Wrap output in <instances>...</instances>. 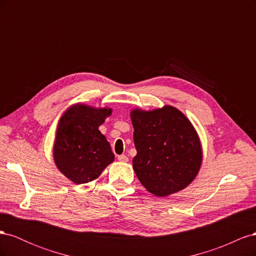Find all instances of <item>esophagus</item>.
Here are the masks:
<instances>
[{
	"label": "esophagus",
	"mask_w": 256,
	"mask_h": 256,
	"mask_svg": "<svg viewBox=\"0 0 256 256\" xmlns=\"http://www.w3.org/2000/svg\"><path fill=\"white\" fill-rule=\"evenodd\" d=\"M118 159L120 162H127L128 161V157L125 156V154H120V156L118 157Z\"/></svg>",
	"instance_id": "esophagus-1"
}]
</instances>
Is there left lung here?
Segmentation results:
<instances>
[{
	"label": "left lung",
	"mask_w": 256,
	"mask_h": 256,
	"mask_svg": "<svg viewBox=\"0 0 256 256\" xmlns=\"http://www.w3.org/2000/svg\"><path fill=\"white\" fill-rule=\"evenodd\" d=\"M136 156L132 166L152 194L168 196L184 189L196 177L203 160L196 128L172 106L130 112Z\"/></svg>",
	"instance_id": "1"
}]
</instances>
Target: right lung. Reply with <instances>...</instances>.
<instances>
[{"label":"right lung","mask_w":256,"mask_h":256,"mask_svg":"<svg viewBox=\"0 0 256 256\" xmlns=\"http://www.w3.org/2000/svg\"><path fill=\"white\" fill-rule=\"evenodd\" d=\"M111 108L76 104L62 115L53 144L54 164L69 180L86 184L95 180L114 161L110 143L99 131Z\"/></svg>","instance_id":"add662e5"}]
</instances>
